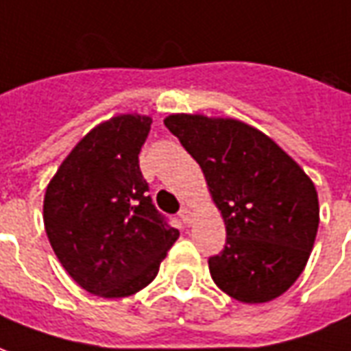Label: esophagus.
Masks as SVG:
<instances>
[{"instance_id":"obj_1","label":"esophagus","mask_w":351,"mask_h":351,"mask_svg":"<svg viewBox=\"0 0 351 351\" xmlns=\"http://www.w3.org/2000/svg\"><path fill=\"white\" fill-rule=\"evenodd\" d=\"M178 217H180V220H182L186 226H190V224H192L193 218H192V210L190 209H186V207H184V209H180Z\"/></svg>"}]
</instances>
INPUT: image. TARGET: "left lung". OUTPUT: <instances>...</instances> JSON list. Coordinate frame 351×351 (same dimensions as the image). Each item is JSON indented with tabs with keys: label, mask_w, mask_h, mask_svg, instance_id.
Masks as SVG:
<instances>
[{
	"label": "left lung",
	"mask_w": 351,
	"mask_h": 351,
	"mask_svg": "<svg viewBox=\"0 0 351 351\" xmlns=\"http://www.w3.org/2000/svg\"><path fill=\"white\" fill-rule=\"evenodd\" d=\"M165 127L199 163L226 224L210 278L243 304L269 302L306 268L319 226L312 178L287 152L232 117L173 114Z\"/></svg>",
	"instance_id": "8db88e82"
}]
</instances>
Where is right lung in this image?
I'll use <instances>...</instances> for the list:
<instances>
[{"label": "right lung", "mask_w": 351, "mask_h": 351, "mask_svg": "<svg viewBox=\"0 0 351 351\" xmlns=\"http://www.w3.org/2000/svg\"><path fill=\"white\" fill-rule=\"evenodd\" d=\"M152 117L119 114L83 136L43 199L49 243L87 293L123 298L150 285L178 239L154 207L138 154Z\"/></svg>", "instance_id": "right-lung-1"}]
</instances>
